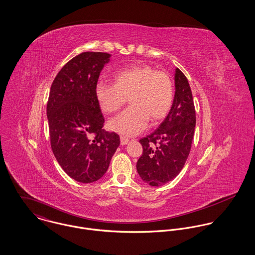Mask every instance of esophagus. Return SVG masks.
I'll return each instance as SVG.
<instances>
[{"label": "esophagus", "instance_id": "34e87169", "mask_svg": "<svg viewBox=\"0 0 255 255\" xmlns=\"http://www.w3.org/2000/svg\"><path fill=\"white\" fill-rule=\"evenodd\" d=\"M128 138H126V137H124V136H122L121 137V144L122 145H126V144H128Z\"/></svg>", "mask_w": 255, "mask_h": 255}]
</instances>
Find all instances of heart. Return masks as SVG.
<instances>
[{
  "instance_id": "1",
  "label": "heart",
  "mask_w": 255,
  "mask_h": 255,
  "mask_svg": "<svg viewBox=\"0 0 255 255\" xmlns=\"http://www.w3.org/2000/svg\"><path fill=\"white\" fill-rule=\"evenodd\" d=\"M95 96L106 114L119 111L128 98L130 106L112 119L109 128L124 136H132L145 128L149 119L155 124L167 116L174 100V86L168 73L135 65L115 73L113 84L99 82Z\"/></svg>"
}]
</instances>
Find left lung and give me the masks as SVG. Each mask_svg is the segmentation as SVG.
<instances>
[{
  "instance_id": "8db88e82",
  "label": "left lung",
  "mask_w": 255,
  "mask_h": 255,
  "mask_svg": "<svg viewBox=\"0 0 255 255\" xmlns=\"http://www.w3.org/2000/svg\"><path fill=\"white\" fill-rule=\"evenodd\" d=\"M175 97L171 110L151 134L139 140L143 152L136 170L143 182L161 186L174 180L189 155L195 128V109L191 89L185 75L177 68Z\"/></svg>"
}]
</instances>
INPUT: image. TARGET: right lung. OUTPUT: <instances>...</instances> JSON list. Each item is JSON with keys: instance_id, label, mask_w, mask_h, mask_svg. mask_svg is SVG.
Listing matches in <instances>:
<instances>
[{"instance_id": "right-lung-1", "label": "right lung", "mask_w": 255, "mask_h": 255, "mask_svg": "<svg viewBox=\"0 0 255 255\" xmlns=\"http://www.w3.org/2000/svg\"><path fill=\"white\" fill-rule=\"evenodd\" d=\"M111 55L84 52L55 77L47 103L50 141L62 169L76 182H96L109 168L120 136L104 130L95 96L101 71Z\"/></svg>"}]
</instances>
